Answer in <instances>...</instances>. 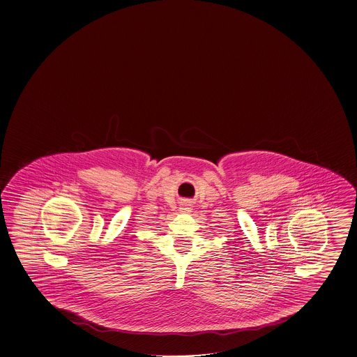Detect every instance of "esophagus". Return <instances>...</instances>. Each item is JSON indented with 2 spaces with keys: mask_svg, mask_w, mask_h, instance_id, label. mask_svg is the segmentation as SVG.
<instances>
[{
  "mask_svg": "<svg viewBox=\"0 0 357 357\" xmlns=\"http://www.w3.org/2000/svg\"><path fill=\"white\" fill-rule=\"evenodd\" d=\"M180 210H181V211H190V204H181V207H180Z\"/></svg>",
  "mask_w": 357,
  "mask_h": 357,
  "instance_id": "esophagus-1",
  "label": "esophagus"
}]
</instances>
